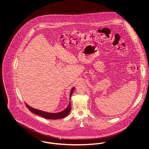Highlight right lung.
<instances>
[{
    "label": "right lung",
    "instance_id": "1",
    "mask_svg": "<svg viewBox=\"0 0 149 149\" xmlns=\"http://www.w3.org/2000/svg\"><path fill=\"white\" fill-rule=\"evenodd\" d=\"M74 89H75L74 87H73L71 89L70 93V99L71 98V95H72V94L74 91ZM25 104L31 112L36 114L38 116H41L42 117H43L45 118L50 119V120H58V119L64 118L69 114V113L70 112V110H71V103H70V102H69V106L65 109H64V111H63L60 112H58V113L46 112H44L42 111H40V110L35 109V108H33L29 106L27 103H25Z\"/></svg>",
    "mask_w": 149,
    "mask_h": 149
}]
</instances>
